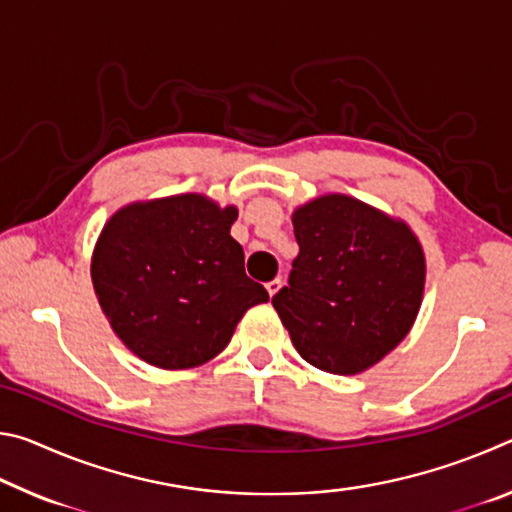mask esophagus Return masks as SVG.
Returning a JSON list of instances; mask_svg holds the SVG:
<instances>
[{"mask_svg":"<svg viewBox=\"0 0 512 512\" xmlns=\"http://www.w3.org/2000/svg\"><path fill=\"white\" fill-rule=\"evenodd\" d=\"M282 289V280H280V277H275V280H271V282H266V291H268V296H275V293L277 291H280Z\"/></svg>","mask_w":512,"mask_h":512,"instance_id":"34e87169","label":"esophagus"}]
</instances>
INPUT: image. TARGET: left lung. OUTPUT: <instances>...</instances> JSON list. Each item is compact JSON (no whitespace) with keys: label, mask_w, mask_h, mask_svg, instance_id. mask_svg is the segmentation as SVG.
Masks as SVG:
<instances>
[{"label":"left lung","mask_w":512,"mask_h":512,"mask_svg":"<svg viewBox=\"0 0 512 512\" xmlns=\"http://www.w3.org/2000/svg\"><path fill=\"white\" fill-rule=\"evenodd\" d=\"M300 253L273 307L293 348L332 375H359L418 318L427 259L411 225L359 198L323 194L291 214Z\"/></svg>","instance_id":"1"}]
</instances>
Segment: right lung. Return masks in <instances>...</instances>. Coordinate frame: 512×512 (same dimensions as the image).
Listing matches in <instances>:
<instances>
[{"label":"right lung","instance_id":"right-lung-1","mask_svg":"<svg viewBox=\"0 0 512 512\" xmlns=\"http://www.w3.org/2000/svg\"><path fill=\"white\" fill-rule=\"evenodd\" d=\"M237 216V205L176 194L128 203L103 225L90 262L94 293L135 357L164 370L203 366L250 307L268 302L230 235Z\"/></svg>","mask_w":512,"mask_h":512}]
</instances>
